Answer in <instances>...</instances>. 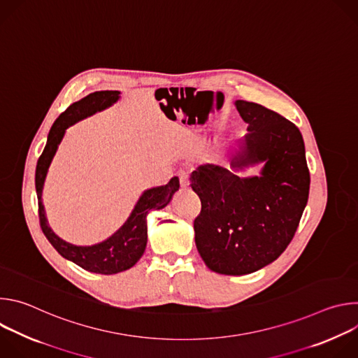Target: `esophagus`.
Listing matches in <instances>:
<instances>
[{"mask_svg": "<svg viewBox=\"0 0 358 358\" xmlns=\"http://www.w3.org/2000/svg\"><path fill=\"white\" fill-rule=\"evenodd\" d=\"M178 178H180V184H181V187L182 188H187V187H189V173L188 171H184V170H181L180 173H178Z\"/></svg>", "mask_w": 358, "mask_h": 358, "instance_id": "esophagus-1", "label": "esophagus"}]
</instances>
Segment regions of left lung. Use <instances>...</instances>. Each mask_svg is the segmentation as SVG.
Listing matches in <instances>:
<instances>
[{"label": "left lung", "instance_id": "8db88e82", "mask_svg": "<svg viewBox=\"0 0 358 358\" xmlns=\"http://www.w3.org/2000/svg\"><path fill=\"white\" fill-rule=\"evenodd\" d=\"M248 124L232 170L203 164L191 176L201 199L195 245L206 265L221 275H248L276 261L299 227L309 198L310 174L299 129L279 113L236 100ZM262 165L259 176L238 173Z\"/></svg>", "mask_w": 358, "mask_h": 358}]
</instances>
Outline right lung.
<instances>
[{"label":"right lung","instance_id":"obj_1","mask_svg":"<svg viewBox=\"0 0 358 358\" xmlns=\"http://www.w3.org/2000/svg\"><path fill=\"white\" fill-rule=\"evenodd\" d=\"M119 99V90H100L90 93L79 101L72 103L50 127L46 145L38 160L35 171L39 222L43 235L50 245L58 250L61 257L76 264L85 271L100 275L119 273L137 264V261L143 257L147 245V214L151 210H162L167 207L173 199V195L180 188L178 177H173L166 185L143 191L126 222L112 236L90 246H78L69 243L50 229L42 203V189L49 166L57 155V150L65 136L66 129L79 120L113 106Z\"/></svg>","mask_w":358,"mask_h":358}]
</instances>
